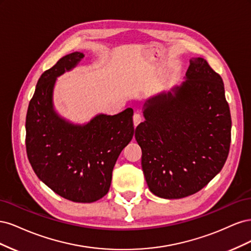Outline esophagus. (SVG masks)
<instances>
[{
    "mask_svg": "<svg viewBox=\"0 0 251 251\" xmlns=\"http://www.w3.org/2000/svg\"><path fill=\"white\" fill-rule=\"evenodd\" d=\"M133 121H134L135 126H137L142 121V116L140 115L139 113H135L134 116H133Z\"/></svg>",
    "mask_w": 251,
    "mask_h": 251,
    "instance_id": "1",
    "label": "esophagus"
}]
</instances>
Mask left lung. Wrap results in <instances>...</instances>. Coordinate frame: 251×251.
Returning <instances> with one entry per match:
<instances>
[{"mask_svg": "<svg viewBox=\"0 0 251 251\" xmlns=\"http://www.w3.org/2000/svg\"><path fill=\"white\" fill-rule=\"evenodd\" d=\"M186 80L161 93L135 130L150 191L164 199L196 194L220 173L229 153L231 117L222 77L202 57L189 60Z\"/></svg>", "mask_w": 251, "mask_h": 251, "instance_id": "obj_1", "label": "left lung"}]
</instances>
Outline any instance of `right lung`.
<instances>
[{"label": "right lung", "instance_id": "obj_1", "mask_svg": "<svg viewBox=\"0 0 251 251\" xmlns=\"http://www.w3.org/2000/svg\"><path fill=\"white\" fill-rule=\"evenodd\" d=\"M73 52L45 71L37 81L26 116V151L36 176L55 194L73 202L91 203L109 192L114 165L133 138V109L116 115L100 114L79 126L53 109L56 77L83 58Z\"/></svg>", "mask_w": 251, "mask_h": 251}]
</instances>
